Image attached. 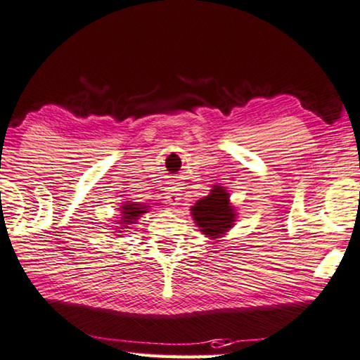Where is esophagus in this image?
Returning <instances> with one entry per match:
<instances>
[{"instance_id":"1","label":"esophagus","mask_w":360,"mask_h":360,"mask_svg":"<svg viewBox=\"0 0 360 360\" xmlns=\"http://www.w3.org/2000/svg\"><path fill=\"white\" fill-rule=\"evenodd\" d=\"M165 200H167V202L172 206L179 205V201L181 200V193L179 186H169L167 191H165Z\"/></svg>"}]
</instances>
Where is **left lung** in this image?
Wrapping results in <instances>:
<instances>
[{
    "instance_id": "8db88e82",
    "label": "left lung",
    "mask_w": 360,
    "mask_h": 360,
    "mask_svg": "<svg viewBox=\"0 0 360 360\" xmlns=\"http://www.w3.org/2000/svg\"><path fill=\"white\" fill-rule=\"evenodd\" d=\"M190 211L200 232L212 242H221L237 221V210L232 206L231 195L222 185H212L210 195L198 200Z\"/></svg>"
}]
</instances>
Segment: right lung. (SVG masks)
I'll use <instances>...</instances> for the list:
<instances>
[{
  "mask_svg": "<svg viewBox=\"0 0 360 360\" xmlns=\"http://www.w3.org/2000/svg\"><path fill=\"white\" fill-rule=\"evenodd\" d=\"M150 210L149 205H144V202H133V201H123L122 206H120V217H117L118 221L115 226V236L122 237L127 229H131L133 224H136V221L143 214H146ZM113 233V232H112Z\"/></svg>",
  "mask_w": 360,
  "mask_h": 360,
  "instance_id": "1",
  "label": "right lung"
}]
</instances>
